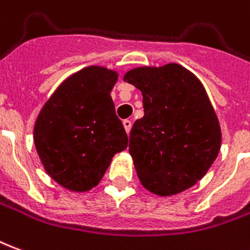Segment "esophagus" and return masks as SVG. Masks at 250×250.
Masks as SVG:
<instances>
[{
	"mask_svg": "<svg viewBox=\"0 0 250 250\" xmlns=\"http://www.w3.org/2000/svg\"><path fill=\"white\" fill-rule=\"evenodd\" d=\"M123 125H125V132L128 134V132H130V130H131V125H132V123H131V120H128V119L123 120Z\"/></svg>",
	"mask_w": 250,
	"mask_h": 250,
	"instance_id": "obj_1",
	"label": "esophagus"
}]
</instances>
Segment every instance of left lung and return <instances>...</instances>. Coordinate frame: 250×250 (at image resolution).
<instances>
[{
  "label": "left lung",
  "instance_id": "left-lung-1",
  "mask_svg": "<svg viewBox=\"0 0 250 250\" xmlns=\"http://www.w3.org/2000/svg\"><path fill=\"white\" fill-rule=\"evenodd\" d=\"M123 80L142 92L143 118L130 132V151L142 186L158 196L202 180L222 143L219 120L203 83L179 63L142 66Z\"/></svg>",
  "mask_w": 250,
  "mask_h": 250
}]
</instances>
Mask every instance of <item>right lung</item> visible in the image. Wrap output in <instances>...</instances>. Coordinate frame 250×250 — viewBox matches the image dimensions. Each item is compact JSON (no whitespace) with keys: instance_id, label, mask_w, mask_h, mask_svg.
<instances>
[{"instance_id":"add662e5","label":"right lung","mask_w":250,"mask_h":250,"mask_svg":"<svg viewBox=\"0 0 250 250\" xmlns=\"http://www.w3.org/2000/svg\"><path fill=\"white\" fill-rule=\"evenodd\" d=\"M118 71L88 66L67 77L36 118L34 142L47 174L73 192L96 187L128 137L111 92Z\"/></svg>"}]
</instances>
